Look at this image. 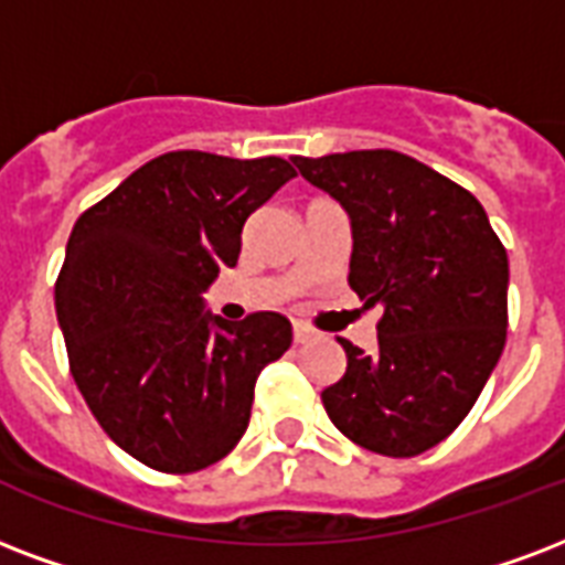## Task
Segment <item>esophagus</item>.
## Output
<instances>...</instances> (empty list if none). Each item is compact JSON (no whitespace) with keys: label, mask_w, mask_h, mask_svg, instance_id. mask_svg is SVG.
<instances>
[{"label":"esophagus","mask_w":565,"mask_h":565,"mask_svg":"<svg viewBox=\"0 0 565 565\" xmlns=\"http://www.w3.org/2000/svg\"><path fill=\"white\" fill-rule=\"evenodd\" d=\"M313 338V331L308 329V326H305V322H292V340H296V343H308V340Z\"/></svg>","instance_id":"obj_1"}]
</instances>
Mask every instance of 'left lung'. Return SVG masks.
<instances>
[{"label":"left lung","instance_id":"left-lung-1","mask_svg":"<svg viewBox=\"0 0 565 565\" xmlns=\"http://www.w3.org/2000/svg\"><path fill=\"white\" fill-rule=\"evenodd\" d=\"M352 225L350 287L379 305L376 352L340 338L347 373L322 391L364 450L417 456L480 397L507 343L510 260L480 201L397 150L292 157Z\"/></svg>","mask_w":565,"mask_h":565}]
</instances>
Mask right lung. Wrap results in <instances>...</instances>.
Instances as JSON below:
<instances>
[{
    "label": "right lung",
    "mask_w": 565,
    "mask_h": 565,
    "mask_svg": "<svg viewBox=\"0 0 565 565\" xmlns=\"http://www.w3.org/2000/svg\"><path fill=\"white\" fill-rule=\"evenodd\" d=\"M296 178L287 159L174 150L85 210L55 281L73 382L103 433L148 468L201 471L248 429L254 382L290 350V320L204 311L236 266L245 218Z\"/></svg>",
    "instance_id": "right-lung-1"
}]
</instances>
